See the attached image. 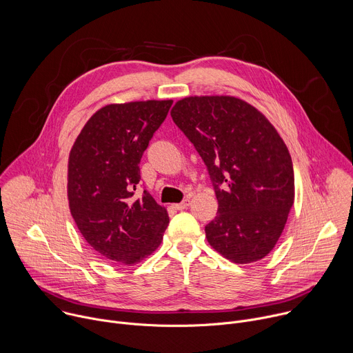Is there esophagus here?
Listing matches in <instances>:
<instances>
[{
  "label": "esophagus",
  "mask_w": 353,
  "mask_h": 353,
  "mask_svg": "<svg viewBox=\"0 0 353 353\" xmlns=\"http://www.w3.org/2000/svg\"><path fill=\"white\" fill-rule=\"evenodd\" d=\"M190 202H191V201H190V199H188V198H187V199H184V201H181V202H180V203H176V205H174V208H176V209H179V210H183V209H187V208H188V206H190Z\"/></svg>",
  "instance_id": "obj_1"
}]
</instances>
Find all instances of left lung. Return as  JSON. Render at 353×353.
<instances>
[{"mask_svg":"<svg viewBox=\"0 0 353 353\" xmlns=\"http://www.w3.org/2000/svg\"><path fill=\"white\" fill-rule=\"evenodd\" d=\"M214 185L217 216L205 227L209 245L247 265L268 256L295 199L290 151L268 117L232 95H192L170 110Z\"/></svg>","mask_w":353,"mask_h":353,"instance_id":"left-lung-1","label":"left lung"}]
</instances>
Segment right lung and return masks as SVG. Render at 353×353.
Segmentation results:
<instances>
[{
	"label": "right lung",
	"mask_w": 353,
	"mask_h": 353,
	"mask_svg": "<svg viewBox=\"0 0 353 353\" xmlns=\"http://www.w3.org/2000/svg\"><path fill=\"white\" fill-rule=\"evenodd\" d=\"M172 99L109 103L77 136L68 161V201L87 244L108 261L132 266L162 243L165 206L144 190L137 195L140 161Z\"/></svg>",
	"instance_id": "right-lung-1"
}]
</instances>
